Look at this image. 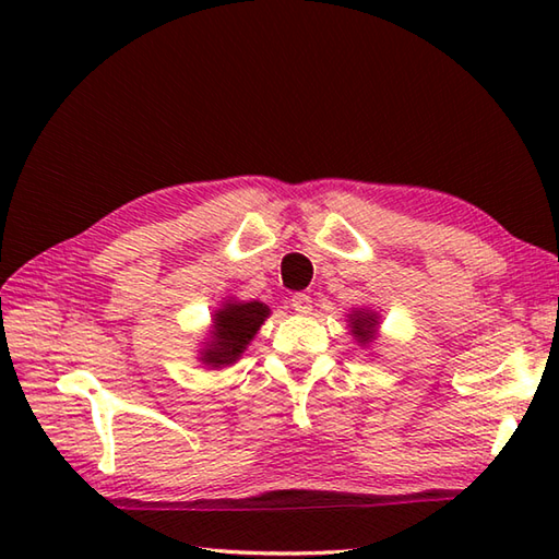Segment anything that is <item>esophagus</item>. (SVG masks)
<instances>
[{
	"label": "esophagus",
	"mask_w": 559,
	"mask_h": 559,
	"mask_svg": "<svg viewBox=\"0 0 559 559\" xmlns=\"http://www.w3.org/2000/svg\"><path fill=\"white\" fill-rule=\"evenodd\" d=\"M290 305H293V310L298 312V314H310L312 298H310V295H305V293H295Z\"/></svg>",
	"instance_id": "34e87169"
}]
</instances>
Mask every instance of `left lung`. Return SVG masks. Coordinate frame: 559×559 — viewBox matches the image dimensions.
I'll return each instance as SVG.
<instances>
[{"label":"left lung","instance_id":"obj_1","mask_svg":"<svg viewBox=\"0 0 559 559\" xmlns=\"http://www.w3.org/2000/svg\"><path fill=\"white\" fill-rule=\"evenodd\" d=\"M379 324H382L379 322V312H374L372 307H353V312L348 314L350 336L360 348H370L377 341Z\"/></svg>","mask_w":559,"mask_h":559}]
</instances>
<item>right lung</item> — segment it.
Here are the masks:
<instances>
[{"label": "right lung", "instance_id": "1", "mask_svg": "<svg viewBox=\"0 0 559 559\" xmlns=\"http://www.w3.org/2000/svg\"><path fill=\"white\" fill-rule=\"evenodd\" d=\"M271 314L269 305L259 300L223 298L221 307L211 314L206 338L201 341L197 360L209 370H223L242 358L257 331Z\"/></svg>", "mask_w": 559, "mask_h": 559}]
</instances>
